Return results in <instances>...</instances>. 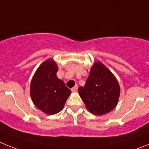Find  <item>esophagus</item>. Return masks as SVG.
Segmentation results:
<instances>
[{"label": "esophagus", "instance_id": "esophagus-1", "mask_svg": "<svg viewBox=\"0 0 149 149\" xmlns=\"http://www.w3.org/2000/svg\"><path fill=\"white\" fill-rule=\"evenodd\" d=\"M77 88H78V86H77V84H76L75 86L72 88V92H76V91L77 90Z\"/></svg>", "mask_w": 149, "mask_h": 149}]
</instances>
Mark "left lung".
Returning <instances> with one entry per match:
<instances>
[{"mask_svg":"<svg viewBox=\"0 0 149 149\" xmlns=\"http://www.w3.org/2000/svg\"><path fill=\"white\" fill-rule=\"evenodd\" d=\"M78 93L86 107L95 115L106 114L113 110L119 101L120 87L115 76L101 62H95L84 86Z\"/></svg>","mask_w":149,"mask_h":149,"instance_id":"1","label":"left lung"}]
</instances>
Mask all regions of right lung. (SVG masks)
<instances>
[{"instance_id": "1", "label": "right lung", "mask_w": 149, "mask_h": 149, "mask_svg": "<svg viewBox=\"0 0 149 149\" xmlns=\"http://www.w3.org/2000/svg\"><path fill=\"white\" fill-rule=\"evenodd\" d=\"M58 67L49 59L39 65L30 84V96L39 110L48 115L63 110L71 90L56 77Z\"/></svg>"}]
</instances>
